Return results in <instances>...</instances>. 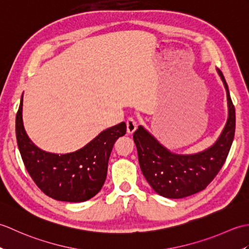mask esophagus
<instances>
[{"label":"esophagus","instance_id":"esophagus-1","mask_svg":"<svg viewBox=\"0 0 249 249\" xmlns=\"http://www.w3.org/2000/svg\"><path fill=\"white\" fill-rule=\"evenodd\" d=\"M126 128H127V134L128 135H133L136 131L137 123L133 118H129L127 121H126Z\"/></svg>","mask_w":249,"mask_h":249}]
</instances>
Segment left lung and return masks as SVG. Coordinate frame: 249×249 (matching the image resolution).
<instances>
[{
  "label": "left lung",
  "mask_w": 249,
  "mask_h": 249,
  "mask_svg": "<svg viewBox=\"0 0 249 249\" xmlns=\"http://www.w3.org/2000/svg\"><path fill=\"white\" fill-rule=\"evenodd\" d=\"M227 92L228 120L215 143L192 155L174 154L139 126L134 133L139 165L152 188L162 197L179 199L203 190L213 181L229 154L235 131V109L225 77L217 70Z\"/></svg>",
  "instance_id": "1"
}]
</instances>
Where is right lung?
Masks as SVG:
<instances>
[{"label":"right lung","mask_w":249,"mask_h":249,"mask_svg":"<svg viewBox=\"0 0 249 249\" xmlns=\"http://www.w3.org/2000/svg\"><path fill=\"white\" fill-rule=\"evenodd\" d=\"M22 102L16 115V136L24 166L35 184L49 197L67 202L93 198L106 181L109 157L120 137L126 134L122 122L102 131L82 149L68 154H53L37 147L26 135Z\"/></svg>","instance_id":"obj_1"}]
</instances>
